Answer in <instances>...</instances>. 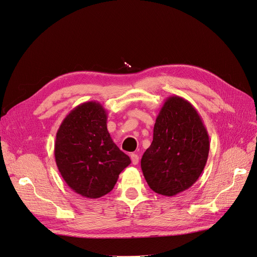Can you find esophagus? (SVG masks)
Returning <instances> with one entry per match:
<instances>
[{
  "label": "esophagus",
  "mask_w": 257,
  "mask_h": 257,
  "mask_svg": "<svg viewBox=\"0 0 257 257\" xmlns=\"http://www.w3.org/2000/svg\"><path fill=\"white\" fill-rule=\"evenodd\" d=\"M130 158H131V161H132V164H133V165H138V164H139L140 158H139L138 154L132 153V154H130Z\"/></svg>",
  "instance_id": "34e87169"
}]
</instances>
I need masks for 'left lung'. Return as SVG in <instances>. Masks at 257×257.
<instances>
[{"mask_svg": "<svg viewBox=\"0 0 257 257\" xmlns=\"http://www.w3.org/2000/svg\"><path fill=\"white\" fill-rule=\"evenodd\" d=\"M210 149L208 131L187 99L166 98L153 128V141L141 167L156 193L174 196L190 188L204 171Z\"/></svg>", "mask_w": 257, "mask_h": 257, "instance_id": "8db88e82", "label": "left lung"}]
</instances>
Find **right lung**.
Instances as JSON below:
<instances>
[{"instance_id":"1","label":"right lung","mask_w":257,"mask_h":257,"mask_svg":"<svg viewBox=\"0 0 257 257\" xmlns=\"http://www.w3.org/2000/svg\"><path fill=\"white\" fill-rule=\"evenodd\" d=\"M58 169L70 189L87 198L112 190L130 158L113 143L107 129V111L91 101L72 109L63 119L54 143Z\"/></svg>"}]
</instances>
